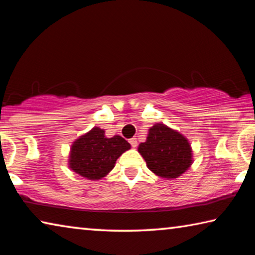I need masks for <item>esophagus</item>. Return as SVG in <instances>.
I'll use <instances>...</instances> for the list:
<instances>
[{
  "label": "esophagus",
  "mask_w": 255,
  "mask_h": 255,
  "mask_svg": "<svg viewBox=\"0 0 255 255\" xmlns=\"http://www.w3.org/2000/svg\"><path fill=\"white\" fill-rule=\"evenodd\" d=\"M129 143H130V145H131V147H137V139L135 137L133 138H130V139H129Z\"/></svg>",
  "instance_id": "esophagus-1"
}]
</instances>
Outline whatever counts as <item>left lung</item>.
I'll return each instance as SVG.
<instances>
[{
  "label": "left lung",
  "mask_w": 255,
  "mask_h": 255,
  "mask_svg": "<svg viewBox=\"0 0 255 255\" xmlns=\"http://www.w3.org/2000/svg\"><path fill=\"white\" fill-rule=\"evenodd\" d=\"M148 169L161 178L175 179L191 165V147L180 132L163 124L148 130L147 140L138 147Z\"/></svg>",
  "instance_id": "1"
}]
</instances>
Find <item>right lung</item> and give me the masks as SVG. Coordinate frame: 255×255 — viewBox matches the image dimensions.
<instances>
[{
  "label": "right lung",
  "instance_id": "add662e5",
  "mask_svg": "<svg viewBox=\"0 0 255 255\" xmlns=\"http://www.w3.org/2000/svg\"><path fill=\"white\" fill-rule=\"evenodd\" d=\"M130 148V144L120 136L107 138L105 130L93 128L72 146L70 166L84 178L98 180L114 169L117 158Z\"/></svg>",
  "mask_w": 255,
  "mask_h": 255
}]
</instances>
